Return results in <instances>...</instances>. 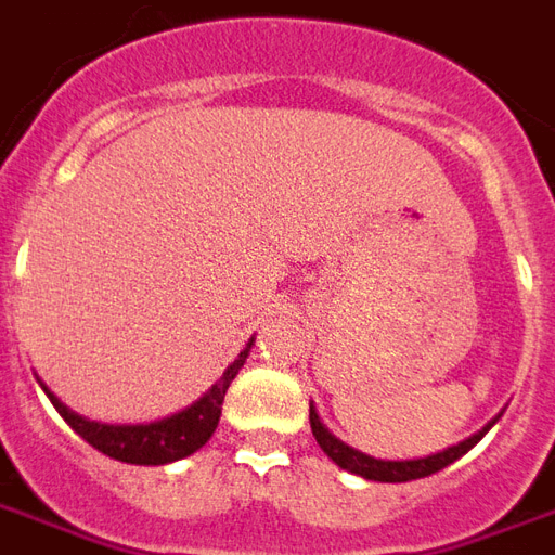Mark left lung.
Returning <instances> with one entry per match:
<instances>
[{"mask_svg":"<svg viewBox=\"0 0 555 555\" xmlns=\"http://www.w3.org/2000/svg\"><path fill=\"white\" fill-rule=\"evenodd\" d=\"M503 416V410L498 416L483 425V428L472 434L468 439L463 442H456V446L446 448V451H437V454H428V456H413V460H378V456H370L358 451V448L346 446L344 439H337L332 430L325 428L323 418L317 413L314 401H311V434H314L317 446L323 448L325 454L332 456L334 463L346 468V472H352V475L363 477V480H378V483H408V480H418V477H428V475H437L442 472L446 465H451L454 460H460L463 454H468L472 448L480 442V439L489 434V428H494V422Z\"/></svg>","mask_w":555,"mask_h":555,"instance_id":"8db88e82","label":"left lung"}]
</instances>
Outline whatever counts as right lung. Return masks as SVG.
<instances>
[{
  "label": "right lung",
  "instance_id": "right-lung-1",
  "mask_svg": "<svg viewBox=\"0 0 555 555\" xmlns=\"http://www.w3.org/2000/svg\"><path fill=\"white\" fill-rule=\"evenodd\" d=\"M256 344V337H249V344L244 346V352L227 366L221 378L211 384L209 390L203 392L201 399L192 401L189 408L177 410L171 416L154 418V422H139V425H109V422H95L69 410L57 396H54L40 378L42 392L49 396L54 410L66 418L78 437H83L92 448H99L101 454L121 460V463L133 465H165L183 460V456L194 454L197 448H203L211 439L218 422H221L223 396L230 390V384L241 372L244 361H247L249 349Z\"/></svg>",
  "mask_w": 555,
  "mask_h": 555
}]
</instances>
